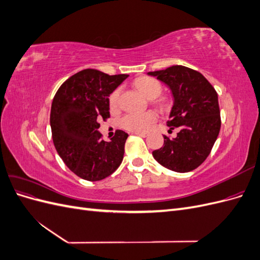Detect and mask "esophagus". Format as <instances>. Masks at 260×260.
Here are the masks:
<instances>
[{"instance_id": "1", "label": "esophagus", "mask_w": 260, "mask_h": 260, "mask_svg": "<svg viewBox=\"0 0 260 260\" xmlns=\"http://www.w3.org/2000/svg\"><path fill=\"white\" fill-rule=\"evenodd\" d=\"M133 135L139 136V137H142V138H146L147 137V133H143V132H133Z\"/></svg>"}]
</instances>
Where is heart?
<instances>
[{
    "instance_id": "1",
    "label": "heart",
    "mask_w": 260,
    "mask_h": 260,
    "mask_svg": "<svg viewBox=\"0 0 260 260\" xmlns=\"http://www.w3.org/2000/svg\"><path fill=\"white\" fill-rule=\"evenodd\" d=\"M138 90L143 94L148 100H154L159 95L161 92V86L158 81L152 78H142L137 82ZM120 90L116 89L109 96V105L112 107H117L118 101H119ZM157 116L153 112L135 113L131 112L125 114L120 120L121 127L133 132H146L152 128L153 123L156 121Z\"/></svg>"
}]
</instances>
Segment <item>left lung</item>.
Here are the masks:
<instances>
[{
    "mask_svg": "<svg viewBox=\"0 0 260 260\" xmlns=\"http://www.w3.org/2000/svg\"><path fill=\"white\" fill-rule=\"evenodd\" d=\"M166 84L174 105L167 124L180 128L177 137H164V145L153 157L165 168L188 172L207 158L218 138L220 111L216 90L201 73L181 65L147 73Z\"/></svg>",
    "mask_w": 260,
    "mask_h": 260,
    "instance_id": "left-lung-1",
    "label": "left lung"
}]
</instances>
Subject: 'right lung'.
I'll list each match as a JSON object with an SVG mask.
<instances>
[{
  "mask_svg": "<svg viewBox=\"0 0 260 260\" xmlns=\"http://www.w3.org/2000/svg\"><path fill=\"white\" fill-rule=\"evenodd\" d=\"M128 77L84 69L55 94L50 116L54 146L66 166L81 179L103 180L120 166L128 133L117 130L109 141L102 140L99 120L109 117L108 96Z\"/></svg>",
  "mask_w": 260,
  "mask_h": 260,
  "instance_id": "right-lung-1",
  "label": "right lung"
}]
</instances>
